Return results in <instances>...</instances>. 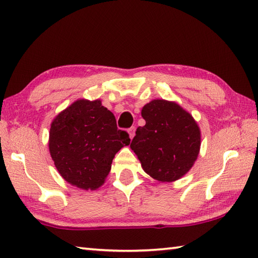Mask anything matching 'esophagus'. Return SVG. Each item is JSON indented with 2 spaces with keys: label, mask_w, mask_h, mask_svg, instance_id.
I'll return each instance as SVG.
<instances>
[{
  "label": "esophagus",
  "mask_w": 258,
  "mask_h": 258,
  "mask_svg": "<svg viewBox=\"0 0 258 258\" xmlns=\"http://www.w3.org/2000/svg\"><path fill=\"white\" fill-rule=\"evenodd\" d=\"M128 135H130V139L132 140L133 138H134V135H135V127H131V128H128Z\"/></svg>",
  "instance_id": "34e87169"
}]
</instances>
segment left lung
Listing matches in <instances>:
<instances>
[{
	"label": "left lung",
	"mask_w": 258,
	"mask_h": 258,
	"mask_svg": "<svg viewBox=\"0 0 258 258\" xmlns=\"http://www.w3.org/2000/svg\"><path fill=\"white\" fill-rule=\"evenodd\" d=\"M145 125L136 130L131 149L142 168L158 182L171 183L193 167L201 149V130L176 102L153 100L142 108Z\"/></svg>",
	"instance_id": "1"
}]
</instances>
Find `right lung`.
Returning <instances> with one entry per match:
<instances>
[{
    "instance_id": "1",
    "label": "right lung",
    "mask_w": 258,
    "mask_h": 258,
    "mask_svg": "<svg viewBox=\"0 0 258 258\" xmlns=\"http://www.w3.org/2000/svg\"><path fill=\"white\" fill-rule=\"evenodd\" d=\"M114 114L101 100L75 101L51 123L48 150L59 175L71 185L94 190L105 182L115 154L130 145Z\"/></svg>"
}]
</instances>
